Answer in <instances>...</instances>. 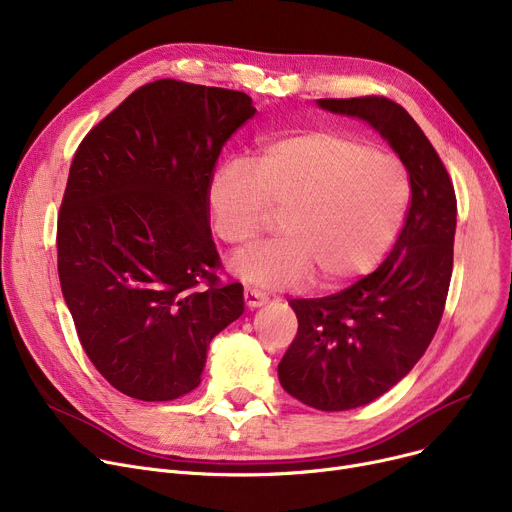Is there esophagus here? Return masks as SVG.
<instances>
[{
    "label": "esophagus",
    "mask_w": 512,
    "mask_h": 512,
    "mask_svg": "<svg viewBox=\"0 0 512 512\" xmlns=\"http://www.w3.org/2000/svg\"><path fill=\"white\" fill-rule=\"evenodd\" d=\"M245 303L249 309H257L261 305L267 303V297L261 292V290H255V288H247L245 290Z\"/></svg>",
    "instance_id": "34e87169"
}]
</instances>
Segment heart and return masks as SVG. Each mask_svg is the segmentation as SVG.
I'll list each match as a JSON object with an SVG mask.
<instances>
[{"instance_id":"1","label":"heart","mask_w":512,"mask_h":512,"mask_svg":"<svg viewBox=\"0 0 512 512\" xmlns=\"http://www.w3.org/2000/svg\"><path fill=\"white\" fill-rule=\"evenodd\" d=\"M400 161L346 132L313 128L270 139L249 159L232 157L207 186L213 232L245 245L282 209V236L232 257L257 286H336L371 272L390 249L409 203Z\"/></svg>"}]
</instances>
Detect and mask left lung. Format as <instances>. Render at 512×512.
<instances>
[{
    "label": "left lung",
    "mask_w": 512,
    "mask_h": 512,
    "mask_svg": "<svg viewBox=\"0 0 512 512\" xmlns=\"http://www.w3.org/2000/svg\"><path fill=\"white\" fill-rule=\"evenodd\" d=\"M317 105L378 130L411 182L405 226L378 270L330 297L288 301L299 332L278 365L282 388L307 407L348 411L396 386L432 342L452 276L456 197L440 155L402 105L375 95Z\"/></svg>",
    "instance_id": "obj_1"
}]
</instances>
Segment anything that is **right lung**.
Returning <instances> with one entry per match:
<instances>
[{
    "instance_id": "1",
    "label": "right lung",
    "mask_w": 512,
    "mask_h": 512,
    "mask_svg": "<svg viewBox=\"0 0 512 512\" xmlns=\"http://www.w3.org/2000/svg\"><path fill=\"white\" fill-rule=\"evenodd\" d=\"M247 93L161 78L130 93L78 145L58 213V274L95 369L139 400L201 384L207 348L245 311L222 284L207 186L255 116Z\"/></svg>"
}]
</instances>
